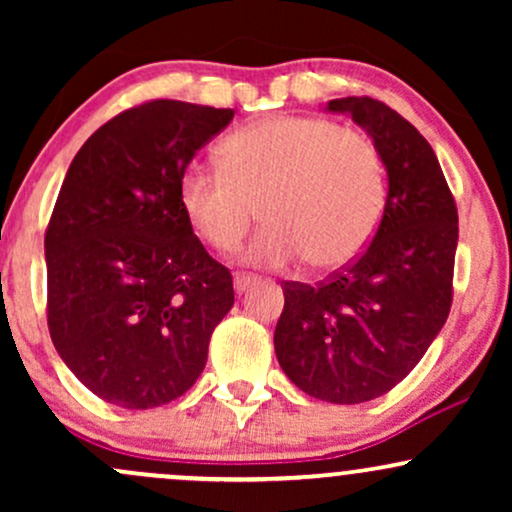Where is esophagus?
Wrapping results in <instances>:
<instances>
[{
	"mask_svg": "<svg viewBox=\"0 0 512 512\" xmlns=\"http://www.w3.org/2000/svg\"><path fill=\"white\" fill-rule=\"evenodd\" d=\"M252 284H257V276L255 274H245V272H238L236 276H233V286H236L238 293L248 291Z\"/></svg>",
	"mask_w": 512,
	"mask_h": 512,
	"instance_id": "obj_1",
	"label": "esophagus"
}]
</instances>
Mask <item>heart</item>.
<instances>
[{
  "instance_id": "b5f03b06",
  "label": "heart",
  "mask_w": 512,
  "mask_h": 512,
  "mask_svg": "<svg viewBox=\"0 0 512 512\" xmlns=\"http://www.w3.org/2000/svg\"><path fill=\"white\" fill-rule=\"evenodd\" d=\"M221 170L187 166L180 209L192 231L219 252H236L260 207L267 221L245 260L313 269L346 267L368 248L387 199L378 144L327 117L267 115L228 134Z\"/></svg>"
}]
</instances>
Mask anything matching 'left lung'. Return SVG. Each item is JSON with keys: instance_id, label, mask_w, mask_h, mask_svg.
Instances as JSON below:
<instances>
[{"instance_id": "obj_1", "label": "left lung", "mask_w": 512, "mask_h": 512, "mask_svg": "<svg viewBox=\"0 0 512 512\" xmlns=\"http://www.w3.org/2000/svg\"><path fill=\"white\" fill-rule=\"evenodd\" d=\"M378 144L387 168L383 219L368 248L315 286L281 281L279 366L305 395L361 404L411 373L452 305L457 204L431 144L368 96L334 98Z\"/></svg>"}]
</instances>
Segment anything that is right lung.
<instances>
[{
	"mask_svg": "<svg viewBox=\"0 0 512 512\" xmlns=\"http://www.w3.org/2000/svg\"><path fill=\"white\" fill-rule=\"evenodd\" d=\"M231 108L146 101L74 156L45 231L57 354L105 402L154 409L185 395L233 308V276L180 209L182 170Z\"/></svg>",
	"mask_w": 512,
	"mask_h": 512,
	"instance_id": "1",
	"label": "right lung"
}]
</instances>
